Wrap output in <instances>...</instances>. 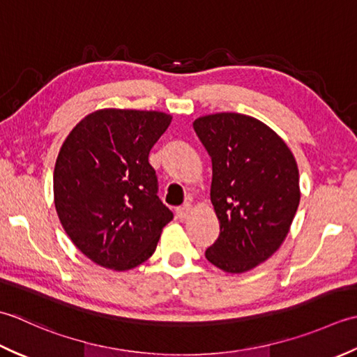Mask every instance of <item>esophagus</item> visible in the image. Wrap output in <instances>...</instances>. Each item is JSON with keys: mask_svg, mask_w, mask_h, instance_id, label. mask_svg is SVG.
<instances>
[{"mask_svg": "<svg viewBox=\"0 0 357 357\" xmlns=\"http://www.w3.org/2000/svg\"><path fill=\"white\" fill-rule=\"evenodd\" d=\"M189 213H191V203H189V202H186L185 205H181L176 209V214H177L178 219H186Z\"/></svg>", "mask_w": 357, "mask_h": 357, "instance_id": "34e87169", "label": "esophagus"}]
</instances>
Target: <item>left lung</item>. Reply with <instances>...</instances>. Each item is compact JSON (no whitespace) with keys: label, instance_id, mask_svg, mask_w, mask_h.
I'll return each mask as SVG.
<instances>
[{"label":"left lung","instance_id":"1","mask_svg":"<svg viewBox=\"0 0 357 357\" xmlns=\"http://www.w3.org/2000/svg\"><path fill=\"white\" fill-rule=\"evenodd\" d=\"M192 126L213 162L211 202L220 222L205 256L227 273L250 271L280 248L293 223L301 202L296 158L250 115L211 114Z\"/></svg>","mask_w":357,"mask_h":357}]
</instances>
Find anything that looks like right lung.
<instances>
[{"label":"right lung","instance_id":"1","mask_svg":"<svg viewBox=\"0 0 357 357\" xmlns=\"http://www.w3.org/2000/svg\"><path fill=\"white\" fill-rule=\"evenodd\" d=\"M171 120L158 111L100 109L63 143L54 171L58 219L100 266L126 271L142 265L172 220L148 160Z\"/></svg>","mask_w":357,"mask_h":357}]
</instances>
